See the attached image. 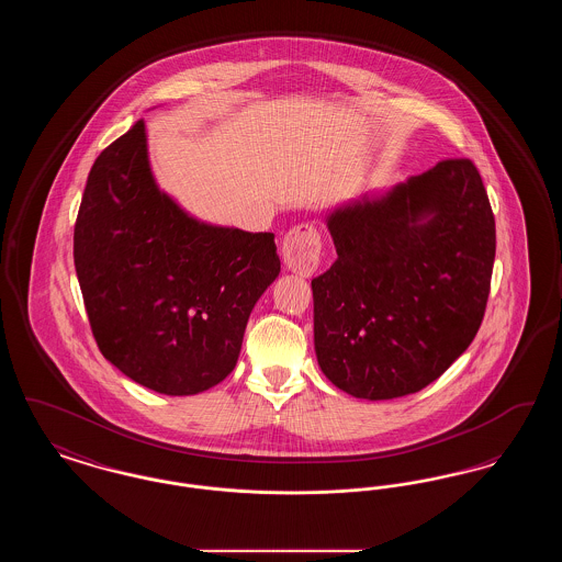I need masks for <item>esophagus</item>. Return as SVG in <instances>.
Instances as JSON below:
<instances>
[{
	"label": "esophagus",
	"instance_id": "34e87169",
	"mask_svg": "<svg viewBox=\"0 0 562 562\" xmlns=\"http://www.w3.org/2000/svg\"><path fill=\"white\" fill-rule=\"evenodd\" d=\"M321 252V234L310 223L296 225L282 240L284 266L299 276H312L318 269Z\"/></svg>",
	"mask_w": 562,
	"mask_h": 562
}]
</instances>
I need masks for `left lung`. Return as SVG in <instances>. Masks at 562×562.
Here are the masks:
<instances>
[{"label":"left lung","instance_id":"obj_1","mask_svg":"<svg viewBox=\"0 0 562 562\" xmlns=\"http://www.w3.org/2000/svg\"><path fill=\"white\" fill-rule=\"evenodd\" d=\"M337 261L312 280L322 373L353 398L424 390L481 328L495 218L470 160L438 161L326 214Z\"/></svg>","mask_w":562,"mask_h":562}]
</instances>
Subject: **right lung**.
Wrapping results in <instances>:
<instances>
[{"instance_id":"add662e5","label":"right lung","mask_w":562,"mask_h":562,"mask_svg":"<svg viewBox=\"0 0 562 562\" xmlns=\"http://www.w3.org/2000/svg\"><path fill=\"white\" fill-rule=\"evenodd\" d=\"M74 259L101 353L166 396L234 371L248 316L280 273L273 234L200 221L160 189L143 120L92 164Z\"/></svg>"}]
</instances>
